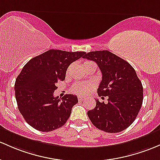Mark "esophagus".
<instances>
[{"instance_id": "obj_1", "label": "esophagus", "mask_w": 160, "mask_h": 160, "mask_svg": "<svg viewBox=\"0 0 160 160\" xmlns=\"http://www.w3.org/2000/svg\"><path fill=\"white\" fill-rule=\"evenodd\" d=\"M84 99L83 96H78V100L79 101H82V100Z\"/></svg>"}]
</instances>
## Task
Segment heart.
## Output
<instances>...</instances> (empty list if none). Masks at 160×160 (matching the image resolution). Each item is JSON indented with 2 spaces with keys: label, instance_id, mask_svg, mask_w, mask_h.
Returning a JSON list of instances; mask_svg holds the SVG:
<instances>
[{
  "label": "heart",
  "instance_id": "1",
  "mask_svg": "<svg viewBox=\"0 0 160 160\" xmlns=\"http://www.w3.org/2000/svg\"><path fill=\"white\" fill-rule=\"evenodd\" d=\"M91 61H86L84 64L90 63ZM93 89V84L92 83H76L72 88L74 93L78 95H87Z\"/></svg>",
  "mask_w": 160,
  "mask_h": 160
}]
</instances>
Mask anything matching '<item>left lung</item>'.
<instances>
[{
    "instance_id": "8db88e82",
    "label": "left lung",
    "mask_w": 160,
    "mask_h": 160,
    "mask_svg": "<svg viewBox=\"0 0 160 160\" xmlns=\"http://www.w3.org/2000/svg\"><path fill=\"white\" fill-rule=\"evenodd\" d=\"M83 58L93 61L102 72L99 96H108V103L96 99V106L87 112L98 129L118 133L135 120L143 103V86L133 67L107 50L86 53ZM103 98V97H102Z\"/></svg>"
}]
</instances>
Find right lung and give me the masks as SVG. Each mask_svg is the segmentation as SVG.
Segmentation results:
<instances>
[{"instance_id":"right-lung-1","label":"right lung","mask_w":160,"mask_h":160,"mask_svg":"<svg viewBox=\"0 0 160 160\" xmlns=\"http://www.w3.org/2000/svg\"><path fill=\"white\" fill-rule=\"evenodd\" d=\"M86 52L51 50L33 58L16 79L14 90L19 111L33 128L48 132L67 122L77 96L54 97L55 84L65 79L68 68Z\"/></svg>"}]
</instances>
